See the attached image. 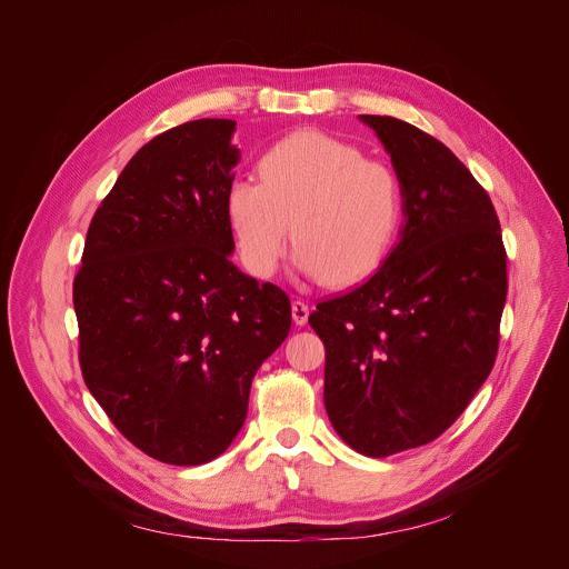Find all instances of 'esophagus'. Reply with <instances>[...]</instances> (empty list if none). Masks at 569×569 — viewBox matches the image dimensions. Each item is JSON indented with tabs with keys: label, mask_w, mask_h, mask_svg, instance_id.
<instances>
[{
	"label": "esophagus",
	"mask_w": 569,
	"mask_h": 569,
	"mask_svg": "<svg viewBox=\"0 0 569 569\" xmlns=\"http://www.w3.org/2000/svg\"><path fill=\"white\" fill-rule=\"evenodd\" d=\"M308 315H310L308 303L301 301V299H295V301H292V319H295L297 327H303V323L308 321Z\"/></svg>",
	"instance_id": "esophagus-1"
}]
</instances>
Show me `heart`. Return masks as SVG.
<instances>
[{"mask_svg": "<svg viewBox=\"0 0 569 569\" xmlns=\"http://www.w3.org/2000/svg\"><path fill=\"white\" fill-rule=\"evenodd\" d=\"M261 182L238 178L224 207L242 266L272 277L286 254L290 222L295 270L331 286L371 274L400 224L393 171L323 132L303 130L277 143L259 164Z\"/></svg>", "mask_w": 569, "mask_h": 569, "instance_id": "b5f03b06", "label": "heart"}]
</instances>
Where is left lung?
I'll return each instance as SVG.
<instances>
[{
  "instance_id": "8db88e82",
  "label": "left lung",
  "mask_w": 569,
  "mask_h": 569,
  "mask_svg": "<svg viewBox=\"0 0 569 569\" xmlns=\"http://www.w3.org/2000/svg\"><path fill=\"white\" fill-rule=\"evenodd\" d=\"M396 171L398 242L360 288L317 303L327 349L323 405L367 457L443 435L489 378L507 301V252L493 202L455 152L393 117L360 114Z\"/></svg>"
}]
</instances>
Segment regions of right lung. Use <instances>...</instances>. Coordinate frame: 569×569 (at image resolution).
<instances>
[{
  "mask_svg": "<svg viewBox=\"0 0 569 569\" xmlns=\"http://www.w3.org/2000/svg\"><path fill=\"white\" fill-rule=\"evenodd\" d=\"M236 121L150 139L88 229L73 279L80 369L117 430L173 466L222 455L259 367L290 333V299L231 261Z\"/></svg>",
  "mask_w": 569,
  "mask_h": 569,
  "instance_id": "right-lung-1",
  "label": "right lung"
}]
</instances>
